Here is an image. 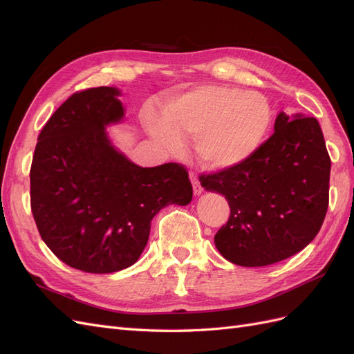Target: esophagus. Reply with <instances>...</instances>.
Returning a JSON list of instances; mask_svg holds the SVG:
<instances>
[{
  "instance_id": "1",
  "label": "esophagus",
  "mask_w": 354,
  "mask_h": 354,
  "mask_svg": "<svg viewBox=\"0 0 354 354\" xmlns=\"http://www.w3.org/2000/svg\"><path fill=\"white\" fill-rule=\"evenodd\" d=\"M190 181H192V186H194V194L195 195H201L202 194V186L199 183L198 177L194 173H190Z\"/></svg>"
}]
</instances>
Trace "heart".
<instances>
[{"instance_id":"heart-1","label":"heart","mask_w":354,"mask_h":354,"mask_svg":"<svg viewBox=\"0 0 354 354\" xmlns=\"http://www.w3.org/2000/svg\"><path fill=\"white\" fill-rule=\"evenodd\" d=\"M272 125L264 95L224 85H201L171 100L165 120L151 122V133L168 151L178 152L180 136L195 137V153L209 169L236 167L255 153Z\"/></svg>"}]
</instances>
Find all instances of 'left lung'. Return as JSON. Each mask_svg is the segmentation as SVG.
<instances>
[{"label":"left lung","mask_w":354,"mask_h":354,"mask_svg":"<svg viewBox=\"0 0 354 354\" xmlns=\"http://www.w3.org/2000/svg\"><path fill=\"white\" fill-rule=\"evenodd\" d=\"M329 173L316 118L281 112L274 133L245 162L199 177L230 207L214 236L220 254L233 264L263 267L304 250L326 216Z\"/></svg>","instance_id":"1"}]
</instances>
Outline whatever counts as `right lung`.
<instances>
[{
    "mask_svg": "<svg viewBox=\"0 0 354 354\" xmlns=\"http://www.w3.org/2000/svg\"><path fill=\"white\" fill-rule=\"evenodd\" d=\"M120 90L73 93L38 136L30 165V209L42 241L59 260L87 273L133 266L167 205L194 195L181 164H133L116 151L106 125L124 118Z\"/></svg>",
    "mask_w": 354,
    "mask_h": 354,
    "instance_id": "add662e5",
    "label": "right lung"
}]
</instances>
